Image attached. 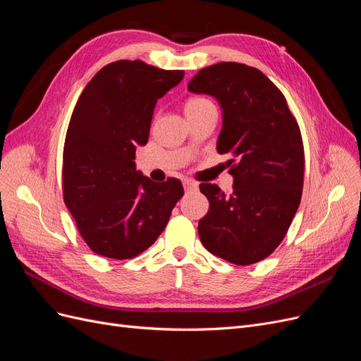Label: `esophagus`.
I'll return each instance as SVG.
<instances>
[{
    "label": "esophagus",
    "instance_id": "34e87169",
    "mask_svg": "<svg viewBox=\"0 0 361 361\" xmlns=\"http://www.w3.org/2000/svg\"><path fill=\"white\" fill-rule=\"evenodd\" d=\"M197 182H194V180H191V179H185L183 180V188H185V191H195L197 190Z\"/></svg>",
    "mask_w": 361,
    "mask_h": 361
}]
</instances>
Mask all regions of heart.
<instances>
[{
	"label": "heart",
	"mask_w": 361,
	"mask_h": 361,
	"mask_svg": "<svg viewBox=\"0 0 361 361\" xmlns=\"http://www.w3.org/2000/svg\"><path fill=\"white\" fill-rule=\"evenodd\" d=\"M207 104H212L209 99H206V97H192L187 102V110H192V108H199Z\"/></svg>",
	"instance_id": "b5f03b06"
}]
</instances>
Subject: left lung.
Listing matches in <instances>:
<instances>
[{
	"label": "left lung",
	"instance_id": "obj_1",
	"mask_svg": "<svg viewBox=\"0 0 361 361\" xmlns=\"http://www.w3.org/2000/svg\"><path fill=\"white\" fill-rule=\"evenodd\" d=\"M223 110L218 154L228 155L233 191L200 183L209 211L199 221L207 251L235 265L264 260L286 236L304 182V147L286 97L267 75L243 63L204 68L188 82Z\"/></svg>",
	"mask_w": 361,
	"mask_h": 361
}]
</instances>
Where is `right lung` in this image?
I'll use <instances>...</instances> for the list:
<instances>
[{
	"mask_svg": "<svg viewBox=\"0 0 361 361\" xmlns=\"http://www.w3.org/2000/svg\"><path fill=\"white\" fill-rule=\"evenodd\" d=\"M183 78L141 60L106 64L76 102L63 149V199L96 255L143 253L166 228L183 195L179 179L158 183L135 170L154 108Z\"/></svg>",
	"mask_w": 361,
	"mask_h": 361,
	"instance_id": "obj_1",
	"label": "right lung"
}]
</instances>
